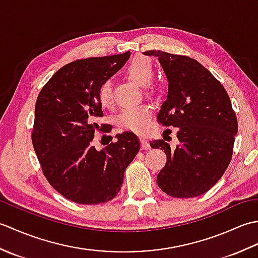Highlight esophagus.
Segmentation results:
<instances>
[{"label":"esophagus","mask_w":258,"mask_h":258,"mask_svg":"<svg viewBox=\"0 0 258 258\" xmlns=\"http://www.w3.org/2000/svg\"><path fill=\"white\" fill-rule=\"evenodd\" d=\"M140 141H141L142 149H143V150H150V149H151L149 141H147L146 139H144V138H141V139H140Z\"/></svg>","instance_id":"obj_1"}]
</instances>
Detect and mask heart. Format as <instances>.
I'll list each match as a JSON object with an SVG mask.
<instances>
[{"mask_svg": "<svg viewBox=\"0 0 258 258\" xmlns=\"http://www.w3.org/2000/svg\"><path fill=\"white\" fill-rule=\"evenodd\" d=\"M125 75L135 84L144 86L147 94L154 92V86L150 82L154 78V68L149 58L145 56H135L125 69ZM97 98L103 107H109L113 103V87L109 80L103 81L98 86ZM152 111L149 105H141L125 107L118 113L115 123L118 127L132 132L141 133L146 130L150 124Z\"/></svg>", "mask_w": 258, "mask_h": 258, "instance_id": "heart-1", "label": "heart"}]
</instances>
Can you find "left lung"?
Listing matches in <instances>:
<instances>
[{
	"instance_id": "left-lung-1",
	"label": "left lung",
	"mask_w": 258,
	"mask_h": 258,
	"mask_svg": "<svg viewBox=\"0 0 258 258\" xmlns=\"http://www.w3.org/2000/svg\"><path fill=\"white\" fill-rule=\"evenodd\" d=\"M158 57L168 80L167 100L157 115L163 126L177 127L179 144L151 141L164 150L166 164L156 183L172 197L190 199L210 190L232 160L237 117L224 86L194 58L160 50L144 52Z\"/></svg>"
}]
</instances>
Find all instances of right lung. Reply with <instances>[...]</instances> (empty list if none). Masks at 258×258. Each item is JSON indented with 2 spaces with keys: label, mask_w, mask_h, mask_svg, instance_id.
I'll use <instances>...</instances> for the list:
<instances>
[{
  "label": "right lung",
  "mask_w": 258,
  "mask_h": 258,
  "mask_svg": "<svg viewBox=\"0 0 258 258\" xmlns=\"http://www.w3.org/2000/svg\"><path fill=\"white\" fill-rule=\"evenodd\" d=\"M130 52L71 62L42 87L35 104L32 143L47 182L65 199L95 205L113 200L123 184L124 172L140 151L133 132L97 151L96 131L108 133L97 90L123 67ZM105 136V135H104ZM103 136V138H104Z\"/></svg>",
  "instance_id": "1"
}]
</instances>
